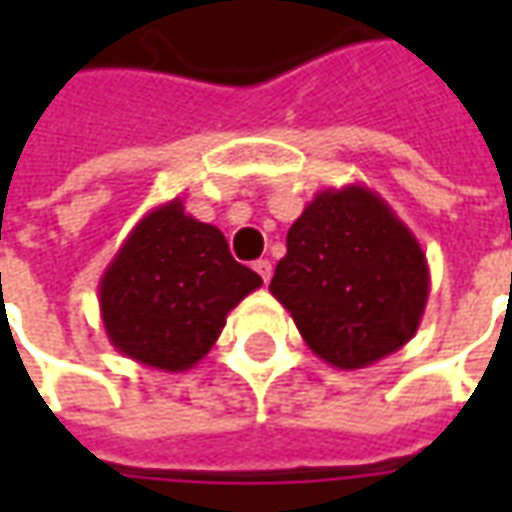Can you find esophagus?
<instances>
[{"label": "esophagus", "instance_id": "obj_1", "mask_svg": "<svg viewBox=\"0 0 512 512\" xmlns=\"http://www.w3.org/2000/svg\"><path fill=\"white\" fill-rule=\"evenodd\" d=\"M257 271V274H260V279H263V282H266L268 285V279H271V271H274V268H271V260H255V266H252Z\"/></svg>", "mask_w": 512, "mask_h": 512}]
</instances>
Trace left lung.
I'll return each mask as SVG.
<instances>
[{
	"instance_id": "8db88e82",
	"label": "left lung",
	"mask_w": 512,
	"mask_h": 512,
	"mask_svg": "<svg viewBox=\"0 0 512 512\" xmlns=\"http://www.w3.org/2000/svg\"><path fill=\"white\" fill-rule=\"evenodd\" d=\"M271 296L337 370H362L417 334L430 271L422 246L362 183L318 191L288 230Z\"/></svg>"
}]
</instances>
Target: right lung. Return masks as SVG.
<instances>
[{
	"mask_svg": "<svg viewBox=\"0 0 512 512\" xmlns=\"http://www.w3.org/2000/svg\"><path fill=\"white\" fill-rule=\"evenodd\" d=\"M263 285L235 263L219 227L183 200L145 213L98 282L109 343L139 365L183 373L219 340L227 312Z\"/></svg>",
	"mask_w": 512,
	"mask_h": 512,
	"instance_id": "add662e5",
	"label": "right lung"
}]
</instances>
